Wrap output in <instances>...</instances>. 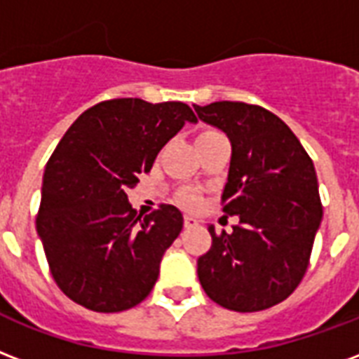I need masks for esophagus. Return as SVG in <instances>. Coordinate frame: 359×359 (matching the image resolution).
Masks as SVG:
<instances>
[{
    "instance_id": "esophagus-1",
    "label": "esophagus",
    "mask_w": 359,
    "mask_h": 359,
    "mask_svg": "<svg viewBox=\"0 0 359 359\" xmlns=\"http://www.w3.org/2000/svg\"><path fill=\"white\" fill-rule=\"evenodd\" d=\"M198 224H200V220L196 219V217H190V215H187V217H184V226L187 228L198 226Z\"/></svg>"
}]
</instances>
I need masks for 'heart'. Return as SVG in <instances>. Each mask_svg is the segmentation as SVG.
<instances>
[{
  "mask_svg": "<svg viewBox=\"0 0 359 359\" xmlns=\"http://www.w3.org/2000/svg\"><path fill=\"white\" fill-rule=\"evenodd\" d=\"M205 133L211 131H203L201 135H205ZM179 201L180 205H184L187 209H194V207H198L201 203V196L196 190H192V188H184V190H180Z\"/></svg>",
  "mask_w": 359,
  "mask_h": 359,
  "instance_id": "obj_1",
  "label": "heart"
}]
</instances>
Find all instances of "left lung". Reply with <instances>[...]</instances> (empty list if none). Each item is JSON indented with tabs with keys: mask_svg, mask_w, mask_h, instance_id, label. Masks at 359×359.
Returning <instances> with one entry per match:
<instances>
[{
	"mask_svg": "<svg viewBox=\"0 0 359 359\" xmlns=\"http://www.w3.org/2000/svg\"><path fill=\"white\" fill-rule=\"evenodd\" d=\"M198 118L232 142L222 211L240 222L198 259L207 297L233 312H259L285 301L306 272L321 207L318 177L301 140L266 108L220 100L194 104Z\"/></svg>",
	"mask_w": 359,
	"mask_h": 359,
	"instance_id": "obj_1",
	"label": "left lung"
}]
</instances>
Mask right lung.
I'll return each mask as SVG.
<instances>
[{
  "mask_svg": "<svg viewBox=\"0 0 359 359\" xmlns=\"http://www.w3.org/2000/svg\"><path fill=\"white\" fill-rule=\"evenodd\" d=\"M184 121H196L184 102L104 100L72 123L47 161L36 228L58 289L87 310L123 312L152 291L184 219L169 203L142 217L127 190Z\"/></svg>",
  "mask_w": 359,
  "mask_h": 359,
  "instance_id": "add662e5",
  "label": "right lung"
}]
</instances>
